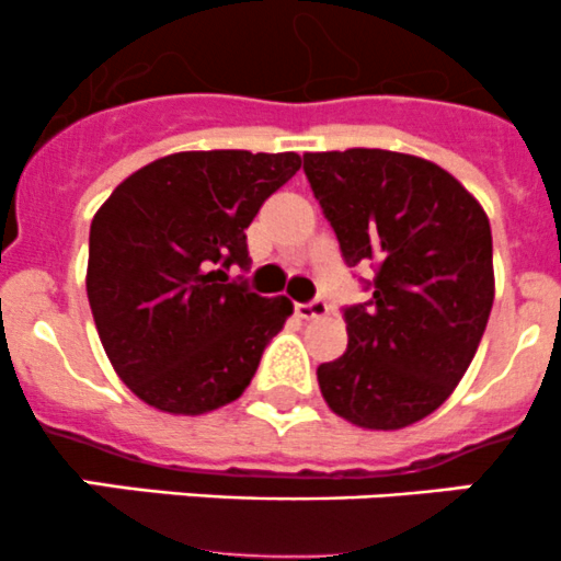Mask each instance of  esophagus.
<instances>
[{"mask_svg":"<svg viewBox=\"0 0 561 561\" xmlns=\"http://www.w3.org/2000/svg\"><path fill=\"white\" fill-rule=\"evenodd\" d=\"M296 314L301 317V320H320V317L328 314V304L322 301V298H314V301L307 304H296Z\"/></svg>","mask_w":561,"mask_h":561,"instance_id":"34e87169","label":"esophagus"}]
</instances>
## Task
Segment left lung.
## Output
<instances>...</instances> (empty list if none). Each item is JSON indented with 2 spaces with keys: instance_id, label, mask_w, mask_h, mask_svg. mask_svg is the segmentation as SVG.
Here are the masks:
<instances>
[{
  "instance_id": "obj_1",
  "label": "left lung",
  "mask_w": 561,
  "mask_h": 561,
  "mask_svg": "<svg viewBox=\"0 0 561 561\" xmlns=\"http://www.w3.org/2000/svg\"><path fill=\"white\" fill-rule=\"evenodd\" d=\"M344 263L375 268L344 309L347 350L317 366L322 399L360 428L432 415L472 364L494 304L491 225L434 162L386 149L304 154Z\"/></svg>"
}]
</instances>
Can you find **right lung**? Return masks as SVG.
<instances>
[{
	"mask_svg": "<svg viewBox=\"0 0 561 561\" xmlns=\"http://www.w3.org/2000/svg\"><path fill=\"white\" fill-rule=\"evenodd\" d=\"M301 157L179 151L124 179L89 230L87 296L122 382L171 415L244 393L265 344L293 314L228 276L249 268V222Z\"/></svg>",
	"mask_w": 561,
	"mask_h": 561,
	"instance_id": "right-lung-1",
	"label": "right lung"
}]
</instances>
